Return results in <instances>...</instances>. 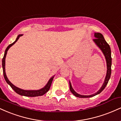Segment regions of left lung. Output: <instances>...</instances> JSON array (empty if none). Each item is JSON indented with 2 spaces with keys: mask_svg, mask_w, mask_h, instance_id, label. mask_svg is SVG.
Listing matches in <instances>:
<instances>
[{
  "mask_svg": "<svg viewBox=\"0 0 121 121\" xmlns=\"http://www.w3.org/2000/svg\"><path fill=\"white\" fill-rule=\"evenodd\" d=\"M94 37H95V39H93V41L95 43V44H96L97 46L99 47V49L101 50V51H102L104 56H105V59H106L107 65V72L106 77H105L104 84L102 85V86H101L100 89L97 92L95 93L89 95H81V94H79L77 93H76L74 91L73 87H72L70 82L69 81L70 91L72 93L74 94L75 96L77 97H80V98H89V97L95 96L97 94H99L105 88L108 82H109L110 78L111 73H112V69H111V66H112V57H111L110 47L109 45L107 43L106 41H105L103 35L100 34V33H94Z\"/></svg>",
  "mask_w": 121,
  "mask_h": 121,
  "instance_id": "obj_1",
  "label": "left lung"
}]
</instances>
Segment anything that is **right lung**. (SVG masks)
Masks as SVG:
<instances>
[{"instance_id":"add662e5","label":"right lung","mask_w":121,"mask_h":121,"mask_svg":"<svg viewBox=\"0 0 121 121\" xmlns=\"http://www.w3.org/2000/svg\"><path fill=\"white\" fill-rule=\"evenodd\" d=\"M23 36V35H19L17 36V38L15 41L12 44H9V45L7 47V48H6L5 49V52H4V57L2 59V67H3V75H4V79L5 80V81L7 82V83L8 85H10V86L12 87V89L16 93L19 94V95H24V96H26V97H37V96H41V95H44V94H45L49 90L50 87H51V84H52L53 79L54 78V76H52L51 78L49 79V80L48 81V83H47L46 85L44 87H43L42 89L39 90H37V91H27V90H23L22 89L19 88V87H16V86H15L14 85H13L11 82L10 81H9L7 77L6 74H5V57H6V55H7V53L8 50L9 49V48H10L12 46L13 44H15L16 41H17V40L19 39V37L20 36Z\"/></svg>"}]
</instances>
